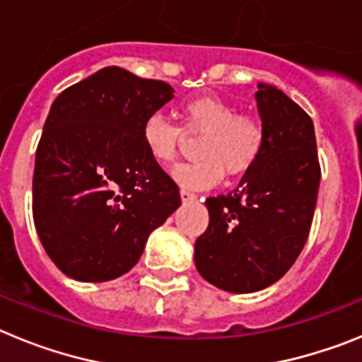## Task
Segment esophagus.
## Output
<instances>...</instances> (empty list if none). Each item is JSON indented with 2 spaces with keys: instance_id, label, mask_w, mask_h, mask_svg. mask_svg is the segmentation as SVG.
Listing matches in <instances>:
<instances>
[{
  "instance_id": "1",
  "label": "esophagus",
  "mask_w": 362,
  "mask_h": 362,
  "mask_svg": "<svg viewBox=\"0 0 362 362\" xmlns=\"http://www.w3.org/2000/svg\"><path fill=\"white\" fill-rule=\"evenodd\" d=\"M179 194H181V201H183V203H187V201H196V194H194V192H188V190H181L179 192Z\"/></svg>"
}]
</instances>
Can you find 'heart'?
<instances>
[{
    "label": "heart",
    "mask_w": 362,
    "mask_h": 362,
    "mask_svg": "<svg viewBox=\"0 0 362 362\" xmlns=\"http://www.w3.org/2000/svg\"><path fill=\"white\" fill-rule=\"evenodd\" d=\"M181 129L159 114L146 117L141 127V145L146 156L159 165L175 159L188 136H203L197 145L199 161L179 165L174 179L187 188H209L223 174L239 177L257 163L264 148V129L250 114L235 108L217 95H197L179 107Z\"/></svg>",
    "instance_id": "1"
}]
</instances>
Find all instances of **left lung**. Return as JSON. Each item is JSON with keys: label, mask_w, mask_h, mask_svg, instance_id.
<instances>
[{"label": "left lung", "mask_w": 362, "mask_h": 362, "mask_svg": "<svg viewBox=\"0 0 362 362\" xmlns=\"http://www.w3.org/2000/svg\"><path fill=\"white\" fill-rule=\"evenodd\" d=\"M264 148L238 188L209 197V228L196 241V268L232 293L279 281L308 239L321 166L310 116L283 90L259 83L255 92Z\"/></svg>", "instance_id": "8db88e82"}]
</instances>
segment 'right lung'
<instances>
[{"label": "right lung", "instance_id": "obj_1", "mask_svg": "<svg viewBox=\"0 0 362 362\" xmlns=\"http://www.w3.org/2000/svg\"><path fill=\"white\" fill-rule=\"evenodd\" d=\"M174 88L119 66L98 70L57 95L32 179L37 235L65 276L116 279L181 204L177 185L146 156L141 127Z\"/></svg>", "mask_w": 362, "mask_h": 362}]
</instances>
